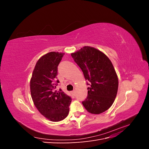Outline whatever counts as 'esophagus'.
<instances>
[{
    "label": "esophagus",
    "mask_w": 149,
    "mask_h": 149,
    "mask_svg": "<svg viewBox=\"0 0 149 149\" xmlns=\"http://www.w3.org/2000/svg\"><path fill=\"white\" fill-rule=\"evenodd\" d=\"M71 94H72V96H73V97L75 96V91L74 90V91H71Z\"/></svg>",
    "instance_id": "1"
}]
</instances>
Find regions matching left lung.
<instances>
[{
  "label": "left lung",
  "mask_w": 149,
  "mask_h": 149,
  "mask_svg": "<svg viewBox=\"0 0 149 149\" xmlns=\"http://www.w3.org/2000/svg\"><path fill=\"white\" fill-rule=\"evenodd\" d=\"M87 80L88 96L82 102L89 112L99 114L113 104L118 89V78L111 60L104 53L91 47H84L71 53Z\"/></svg>",
  "instance_id": "8db88e82"
}]
</instances>
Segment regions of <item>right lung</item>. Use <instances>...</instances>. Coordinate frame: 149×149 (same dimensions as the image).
Here are the masks:
<instances>
[{"label": "right lung", "mask_w": 149, "mask_h": 149, "mask_svg": "<svg viewBox=\"0 0 149 149\" xmlns=\"http://www.w3.org/2000/svg\"><path fill=\"white\" fill-rule=\"evenodd\" d=\"M63 53L49 52L36 63L30 80V92L35 107L44 117L53 122L63 120L69 113L71 98L60 89H55L58 79V66Z\"/></svg>", "instance_id": "1"}]
</instances>
